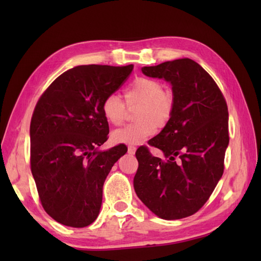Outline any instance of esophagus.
Segmentation results:
<instances>
[{
  "label": "esophagus",
  "mask_w": 261,
  "mask_h": 261,
  "mask_svg": "<svg viewBox=\"0 0 261 261\" xmlns=\"http://www.w3.org/2000/svg\"><path fill=\"white\" fill-rule=\"evenodd\" d=\"M136 151V147L135 146H128V153L134 154Z\"/></svg>",
  "instance_id": "34e87169"
}]
</instances>
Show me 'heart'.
Returning a JSON list of instances; mask_svg holds the SVG:
<instances>
[{"instance_id": "b5f03b06", "label": "heart", "mask_w": 261, "mask_h": 261, "mask_svg": "<svg viewBox=\"0 0 261 261\" xmlns=\"http://www.w3.org/2000/svg\"><path fill=\"white\" fill-rule=\"evenodd\" d=\"M125 102L116 94H109L102 101L101 111L109 124L121 126L127 114L128 108L138 107L135 113L137 123L125 126L113 133L117 143L139 145L154 135L155 127L163 128L174 112V96L163 89L156 80L138 77L124 90Z\"/></svg>"}]
</instances>
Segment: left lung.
<instances>
[{"label":"left lung","mask_w":261,"mask_h":261,"mask_svg":"<svg viewBox=\"0 0 261 261\" xmlns=\"http://www.w3.org/2000/svg\"><path fill=\"white\" fill-rule=\"evenodd\" d=\"M141 70L172 84L175 106L170 122L148 141L165 159L152 155L147 146L138 148L134 188L161 219L186 218L207 202L223 174L230 140L226 101L213 78L191 59Z\"/></svg>","instance_id":"left-lung-1"}]
</instances>
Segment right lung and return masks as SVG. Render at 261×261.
Instances as JSON below:
<instances>
[{"label": "right lung", "mask_w": 261, "mask_h": 261, "mask_svg": "<svg viewBox=\"0 0 261 261\" xmlns=\"http://www.w3.org/2000/svg\"><path fill=\"white\" fill-rule=\"evenodd\" d=\"M134 65H81L60 75L39 98L30 122V169L44 211L59 223L85 227L97 219L105 180L127 151H107L103 99L129 77Z\"/></svg>", "instance_id": "add662e5"}]
</instances>
